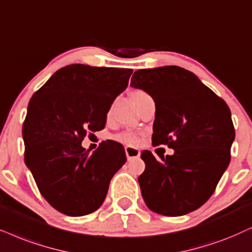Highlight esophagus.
Instances as JSON below:
<instances>
[{
  "mask_svg": "<svg viewBox=\"0 0 252 252\" xmlns=\"http://www.w3.org/2000/svg\"><path fill=\"white\" fill-rule=\"evenodd\" d=\"M126 158H128V160H132V159L139 158V156H141V152H139L138 149L126 146Z\"/></svg>",
  "mask_w": 252,
  "mask_h": 252,
  "instance_id": "34e87169",
  "label": "esophagus"
}]
</instances>
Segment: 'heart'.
<instances>
[{"mask_svg": "<svg viewBox=\"0 0 252 252\" xmlns=\"http://www.w3.org/2000/svg\"><path fill=\"white\" fill-rule=\"evenodd\" d=\"M130 95H131V98H132L133 102H135V104H137L139 102V101L142 100L143 97L146 96L148 94H146L145 92L137 89V91H132L131 94H130ZM117 139H119V141H121V142L126 143V144H128V145H136L137 143H138V138H137V136L133 135L132 132L121 133V135L117 136Z\"/></svg>", "mask_w": 252, "mask_h": 252, "instance_id": "heart-1", "label": "heart"}]
</instances>
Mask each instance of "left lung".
<instances>
[{
	"instance_id": "obj_1",
	"label": "left lung",
	"mask_w": 252,
	"mask_h": 252,
	"mask_svg": "<svg viewBox=\"0 0 252 252\" xmlns=\"http://www.w3.org/2000/svg\"><path fill=\"white\" fill-rule=\"evenodd\" d=\"M130 86L143 89L156 103L152 143L174 150L160 159L142 152L143 199L157 214H189L212 196L230 163V109L194 73L178 66L138 69Z\"/></svg>"
}]
</instances>
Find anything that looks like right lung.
Returning <instances> with one entry per match:
<instances>
[{
  "mask_svg": "<svg viewBox=\"0 0 252 252\" xmlns=\"http://www.w3.org/2000/svg\"><path fill=\"white\" fill-rule=\"evenodd\" d=\"M132 69L72 63L60 68L31 97L23 124L24 161L38 189L68 216L91 214L106 199L114 174L126 161L120 143L91 152L81 142L102 130Z\"/></svg>",
  "mask_w": 252,
  "mask_h": 252,
  "instance_id": "1",
  "label": "right lung"
}]
</instances>
